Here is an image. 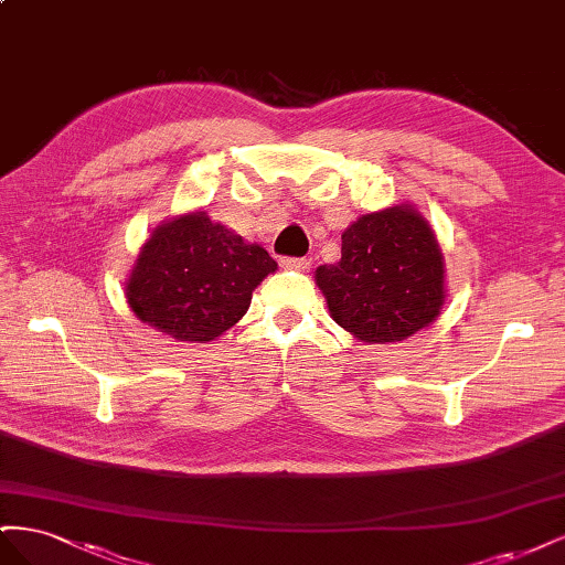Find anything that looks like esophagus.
Listing matches in <instances>:
<instances>
[{"instance_id":"esophagus-1","label":"esophagus","mask_w":565,"mask_h":565,"mask_svg":"<svg viewBox=\"0 0 565 565\" xmlns=\"http://www.w3.org/2000/svg\"><path fill=\"white\" fill-rule=\"evenodd\" d=\"M285 268H292V270H309L311 262L309 259H282L280 262Z\"/></svg>"}]
</instances>
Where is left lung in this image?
<instances>
[{"label":"left lung","instance_id":"left-lung-1","mask_svg":"<svg viewBox=\"0 0 565 565\" xmlns=\"http://www.w3.org/2000/svg\"><path fill=\"white\" fill-rule=\"evenodd\" d=\"M330 316L365 344L417 334L446 303V264L429 221L409 202L358 216L341 259L316 268Z\"/></svg>","mask_w":565,"mask_h":565}]
</instances>
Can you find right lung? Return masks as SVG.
I'll return each instance as SVG.
<instances>
[{"label": "right lung", "instance_id": "right-lung-1", "mask_svg": "<svg viewBox=\"0 0 565 565\" xmlns=\"http://www.w3.org/2000/svg\"><path fill=\"white\" fill-rule=\"evenodd\" d=\"M278 264L204 210L185 212L150 233L125 282L129 309L152 330L185 344H207L231 330L256 285Z\"/></svg>", "mask_w": 565, "mask_h": 565}]
</instances>
